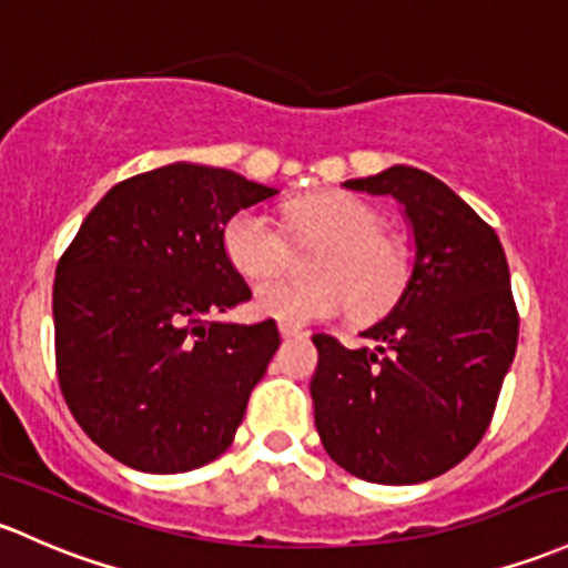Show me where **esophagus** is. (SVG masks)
Masks as SVG:
<instances>
[{
	"mask_svg": "<svg viewBox=\"0 0 568 568\" xmlns=\"http://www.w3.org/2000/svg\"><path fill=\"white\" fill-rule=\"evenodd\" d=\"M280 334H283V339H294V337H304V329L300 326H291V324H280Z\"/></svg>",
	"mask_w": 568,
	"mask_h": 568,
	"instance_id": "34e87169",
	"label": "esophagus"
}]
</instances>
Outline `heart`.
Here are the masks:
<instances>
[{"label": "heart", "mask_w": 568, "mask_h": 568, "mask_svg": "<svg viewBox=\"0 0 568 568\" xmlns=\"http://www.w3.org/2000/svg\"><path fill=\"white\" fill-rule=\"evenodd\" d=\"M288 234L318 244L307 261L313 280H264L253 294L255 313L280 324L307 326L351 307L356 321L386 313L408 280V250L384 231L367 201L343 190L307 195L285 206ZM223 247L236 272L258 280L288 261V239L261 209H242L225 223Z\"/></svg>", "instance_id": "b5f03b06"}]
</instances>
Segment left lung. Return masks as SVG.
Returning a JSON list of instances; mask_svg holds the SVG:
<instances>
[{
    "label": "left lung",
    "mask_w": 568,
    "mask_h": 568,
    "mask_svg": "<svg viewBox=\"0 0 568 568\" xmlns=\"http://www.w3.org/2000/svg\"><path fill=\"white\" fill-rule=\"evenodd\" d=\"M345 187L403 206L414 261L389 315L362 332L373 348L313 337L315 427L348 474L419 485L468 457L493 419L520 326L509 264L495 231L427 171L392 165Z\"/></svg>",
    "instance_id": "8db88e82"
}]
</instances>
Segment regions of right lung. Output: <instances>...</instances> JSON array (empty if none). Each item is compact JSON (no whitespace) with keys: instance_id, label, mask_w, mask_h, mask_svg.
Segmentation results:
<instances>
[{"instance_id":"right-lung-1","label":"right lung","mask_w":568,"mask_h":568,"mask_svg":"<svg viewBox=\"0 0 568 568\" xmlns=\"http://www.w3.org/2000/svg\"><path fill=\"white\" fill-rule=\"evenodd\" d=\"M280 190L171 163L113 184L57 266L53 329L68 408L113 459L184 474L223 455L280 345L272 318L214 315L250 288L225 223Z\"/></svg>"}]
</instances>
